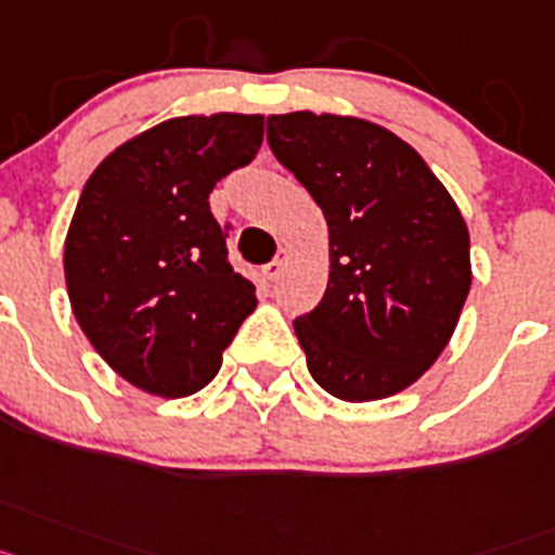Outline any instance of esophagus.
I'll return each instance as SVG.
<instances>
[{
	"label": "esophagus",
	"instance_id": "esophagus-1",
	"mask_svg": "<svg viewBox=\"0 0 555 555\" xmlns=\"http://www.w3.org/2000/svg\"><path fill=\"white\" fill-rule=\"evenodd\" d=\"M284 262H287V250H279L276 259L264 264V276L271 279V282H276V279L282 276V271H284Z\"/></svg>",
	"mask_w": 555,
	"mask_h": 555
}]
</instances>
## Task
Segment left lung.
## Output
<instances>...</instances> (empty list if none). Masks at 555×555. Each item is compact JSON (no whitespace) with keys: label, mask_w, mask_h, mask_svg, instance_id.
Returning <instances> with one entry per match:
<instances>
[{"label":"left lung","mask_w":555,"mask_h":555,"mask_svg":"<svg viewBox=\"0 0 555 555\" xmlns=\"http://www.w3.org/2000/svg\"><path fill=\"white\" fill-rule=\"evenodd\" d=\"M268 144L330 225V282L293 330L324 391L369 402L416 383L469 296V231L411 144L365 119L268 117Z\"/></svg>","instance_id":"left-lung-1"}]
</instances>
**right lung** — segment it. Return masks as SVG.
I'll use <instances>...</instances> for the list:
<instances>
[{
	"label": "right lung",
	"mask_w": 555,
	"mask_h": 555,
	"mask_svg": "<svg viewBox=\"0 0 555 555\" xmlns=\"http://www.w3.org/2000/svg\"><path fill=\"white\" fill-rule=\"evenodd\" d=\"M262 122L167 119L111 153L80 192L64 248L72 310L105 363L142 391H201L257 307V287L231 268V223L215 220L209 192L254 162Z\"/></svg>",
	"instance_id": "obj_1"
}]
</instances>
